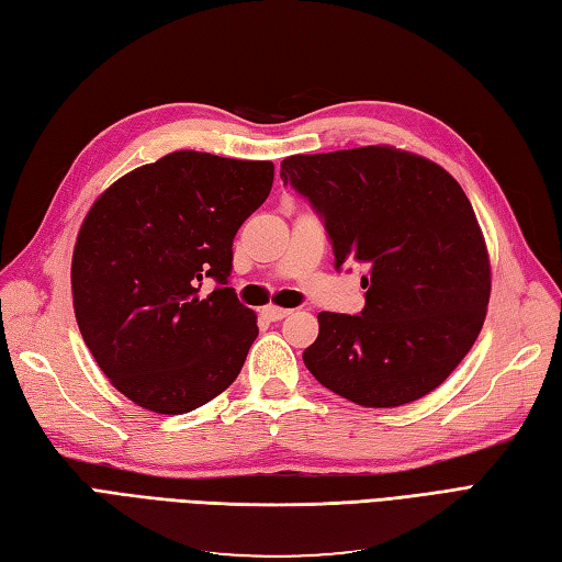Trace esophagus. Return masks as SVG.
<instances>
[{
	"label": "esophagus",
	"instance_id": "1",
	"mask_svg": "<svg viewBox=\"0 0 562 562\" xmlns=\"http://www.w3.org/2000/svg\"><path fill=\"white\" fill-rule=\"evenodd\" d=\"M263 316H266L268 321H282V318L290 316V308H282V306L270 304V306L263 308Z\"/></svg>",
	"mask_w": 562,
	"mask_h": 562
}]
</instances>
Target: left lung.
<instances>
[{"label": "left lung", "instance_id": "8db88e82", "mask_svg": "<svg viewBox=\"0 0 562 562\" xmlns=\"http://www.w3.org/2000/svg\"><path fill=\"white\" fill-rule=\"evenodd\" d=\"M280 177L323 215L335 266L369 268L361 316L318 313L306 369L361 407L434 393L476 342L491 296L486 239L462 187L395 146L290 155Z\"/></svg>", "mask_w": 562, "mask_h": 562}]
</instances>
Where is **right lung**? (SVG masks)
<instances>
[{
	"label": "right lung",
	"instance_id": "add662e5",
	"mask_svg": "<svg viewBox=\"0 0 562 562\" xmlns=\"http://www.w3.org/2000/svg\"><path fill=\"white\" fill-rule=\"evenodd\" d=\"M270 160L169 153L90 205L71 258L78 330L124 397L187 414L234 383L258 335L227 278L232 241L272 189ZM218 286L200 296V282Z\"/></svg>",
	"mask_w": 562,
	"mask_h": 562
}]
</instances>
